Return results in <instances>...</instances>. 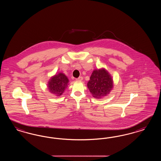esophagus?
<instances>
[{"instance_id":"34e87169","label":"esophagus","mask_w":161,"mask_h":161,"mask_svg":"<svg viewBox=\"0 0 161 161\" xmlns=\"http://www.w3.org/2000/svg\"><path fill=\"white\" fill-rule=\"evenodd\" d=\"M83 80V77H79L78 78H77V79H76V80H77V81H82Z\"/></svg>"}]
</instances>
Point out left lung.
<instances>
[{
    "mask_svg": "<svg viewBox=\"0 0 161 161\" xmlns=\"http://www.w3.org/2000/svg\"><path fill=\"white\" fill-rule=\"evenodd\" d=\"M87 87L94 97H104L113 88L112 77L105 68L96 69L91 75Z\"/></svg>",
    "mask_w": 161,
    "mask_h": 161,
    "instance_id": "1",
    "label": "left lung"
}]
</instances>
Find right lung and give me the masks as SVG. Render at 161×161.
<instances>
[{
    "instance_id": "obj_1",
    "label": "right lung",
    "mask_w": 161,
    "mask_h": 161,
    "mask_svg": "<svg viewBox=\"0 0 161 161\" xmlns=\"http://www.w3.org/2000/svg\"><path fill=\"white\" fill-rule=\"evenodd\" d=\"M68 77L63 73H59L52 76L49 80L47 87L49 92L57 96L63 94L69 85Z\"/></svg>"
}]
</instances>
